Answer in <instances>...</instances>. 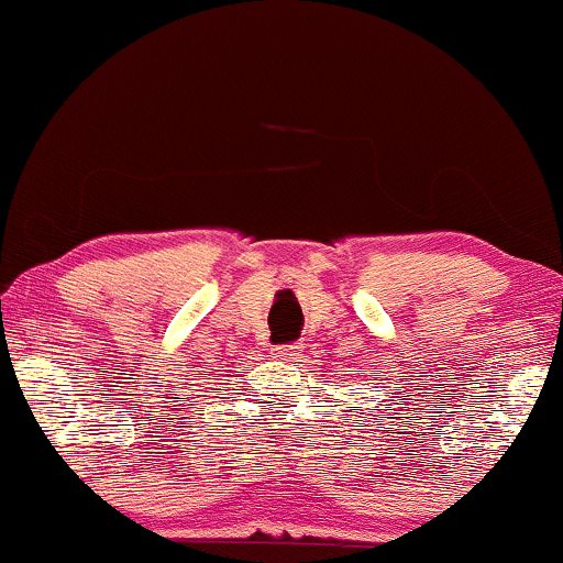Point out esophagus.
<instances>
[{"label":"esophagus","instance_id":"34e87169","mask_svg":"<svg viewBox=\"0 0 563 563\" xmlns=\"http://www.w3.org/2000/svg\"><path fill=\"white\" fill-rule=\"evenodd\" d=\"M271 352H274L276 360H297V355H300V346H297V344H279V346H271Z\"/></svg>","mask_w":563,"mask_h":563}]
</instances>
